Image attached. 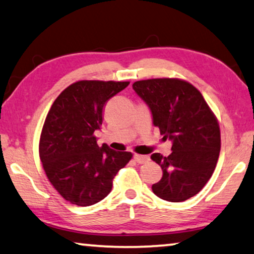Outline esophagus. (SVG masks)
<instances>
[{
	"label": "esophagus",
	"mask_w": 254,
	"mask_h": 254,
	"mask_svg": "<svg viewBox=\"0 0 254 254\" xmlns=\"http://www.w3.org/2000/svg\"><path fill=\"white\" fill-rule=\"evenodd\" d=\"M134 161L137 162L139 164H143V163H147V162L149 161V156H147V155H139V154H134Z\"/></svg>",
	"instance_id": "esophagus-1"
}]
</instances>
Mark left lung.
<instances>
[{
    "mask_svg": "<svg viewBox=\"0 0 254 254\" xmlns=\"http://www.w3.org/2000/svg\"><path fill=\"white\" fill-rule=\"evenodd\" d=\"M132 88L148 105L153 123L172 140V153L151 155L163 177L151 186L168 202H184L202 190L220 153V127L214 113L194 85L180 78L137 81Z\"/></svg>",
    "mask_w": 254,
    "mask_h": 254,
    "instance_id": "obj_1",
    "label": "left lung"
}]
</instances>
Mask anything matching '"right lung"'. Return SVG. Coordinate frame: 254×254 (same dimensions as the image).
Here are the masks:
<instances>
[{
	"label": "right lung",
	"instance_id": "right-lung-1",
	"mask_svg": "<svg viewBox=\"0 0 254 254\" xmlns=\"http://www.w3.org/2000/svg\"><path fill=\"white\" fill-rule=\"evenodd\" d=\"M130 82L77 81L57 97L45 117L39 153L45 175L67 202L93 205L112 190L113 179L132 158L130 151L99 147L94 131L103 124L107 100Z\"/></svg>",
	"mask_w": 254,
	"mask_h": 254
}]
</instances>
